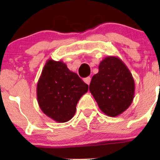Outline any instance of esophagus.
I'll use <instances>...</instances> for the list:
<instances>
[{
  "mask_svg": "<svg viewBox=\"0 0 160 160\" xmlns=\"http://www.w3.org/2000/svg\"><path fill=\"white\" fill-rule=\"evenodd\" d=\"M83 80L86 84L89 85V83H90V82H91V78H90V77H87V78H84Z\"/></svg>",
  "mask_w": 160,
  "mask_h": 160,
  "instance_id": "esophagus-1",
  "label": "esophagus"
}]
</instances>
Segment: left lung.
I'll return each mask as SVG.
<instances>
[{"label":"left lung","mask_w":160,"mask_h":160,"mask_svg":"<svg viewBox=\"0 0 160 160\" xmlns=\"http://www.w3.org/2000/svg\"><path fill=\"white\" fill-rule=\"evenodd\" d=\"M89 91L101 111L109 117H117L132 102L135 81L120 58L108 56L99 64L98 72L92 78Z\"/></svg>","instance_id":"left-lung-1"}]
</instances>
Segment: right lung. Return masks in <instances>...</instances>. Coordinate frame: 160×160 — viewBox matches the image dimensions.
I'll return each mask as SVG.
<instances>
[{"instance_id": "1", "label": "right lung", "mask_w": 160, "mask_h": 160, "mask_svg": "<svg viewBox=\"0 0 160 160\" xmlns=\"http://www.w3.org/2000/svg\"><path fill=\"white\" fill-rule=\"evenodd\" d=\"M89 86L62 61L47 60L37 85V98L41 111L56 122H68Z\"/></svg>"}]
</instances>
